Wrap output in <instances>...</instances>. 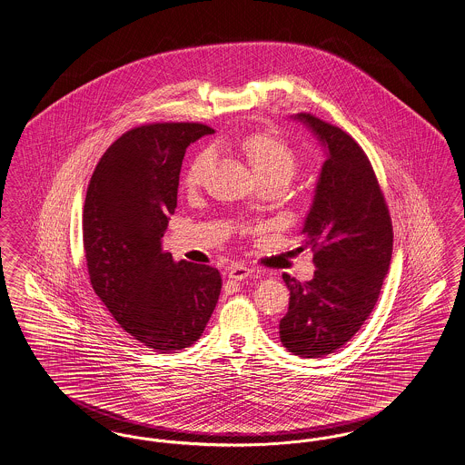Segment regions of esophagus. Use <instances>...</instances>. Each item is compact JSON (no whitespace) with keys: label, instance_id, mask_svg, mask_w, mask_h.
<instances>
[{"label":"esophagus","instance_id":"1","mask_svg":"<svg viewBox=\"0 0 465 465\" xmlns=\"http://www.w3.org/2000/svg\"><path fill=\"white\" fill-rule=\"evenodd\" d=\"M252 268H249V266H243V264H235V266H232L230 268V272H228V277L233 280H242L245 279V277H249V275H252Z\"/></svg>","mask_w":465,"mask_h":465}]
</instances>
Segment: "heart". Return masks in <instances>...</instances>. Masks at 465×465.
I'll use <instances>...</instances> for the list:
<instances>
[{
	"instance_id": "1",
	"label": "heart",
	"mask_w": 465,
	"mask_h": 465,
	"mask_svg": "<svg viewBox=\"0 0 465 465\" xmlns=\"http://www.w3.org/2000/svg\"><path fill=\"white\" fill-rule=\"evenodd\" d=\"M241 149L247 155L258 176H282L291 180L298 169V153L294 147L272 131H251L241 138ZM211 163V150H201L188 164L183 183L195 188L201 183Z\"/></svg>"
}]
</instances>
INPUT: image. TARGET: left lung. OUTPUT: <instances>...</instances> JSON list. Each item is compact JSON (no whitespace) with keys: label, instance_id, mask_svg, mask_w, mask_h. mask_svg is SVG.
<instances>
[{"label":"left lung","instance_id":"1","mask_svg":"<svg viewBox=\"0 0 465 465\" xmlns=\"http://www.w3.org/2000/svg\"><path fill=\"white\" fill-rule=\"evenodd\" d=\"M327 147L315 201L301 230L312 247L315 277L298 282L280 320V341L302 358L334 353L353 337L379 299L392 252V223L384 193L351 134L310 112L298 114Z\"/></svg>","mask_w":465,"mask_h":465}]
</instances>
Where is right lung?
<instances>
[{
  "label": "right lung",
  "instance_id": "add662e5",
  "mask_svg": "<svg viewBox=\"0 0 465 465\" xmlns=\"http://www.w3.org/2000/svg\"><path fill=\"white\" fill-rule=\"evenodd\" d=\"M214 133L201 123H152L119 136L94 167L83 209V247L94 294L143 346H192L222 292L216 268L164 252L186 147Z\"/></svg>",
  "mask_w": 465,
  "mask_h": 465
}]
</instances>
